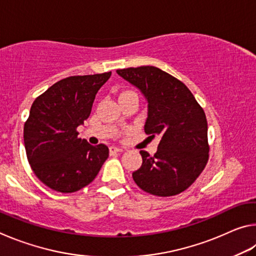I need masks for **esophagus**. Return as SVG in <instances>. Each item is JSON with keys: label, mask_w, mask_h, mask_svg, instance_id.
Instances as JSON below:
<instances>
[{"label": "esophagus", "mask_w": 256, "mask_h": 256, "mask_svg": "<svg viewBox=\"0 0 256 256\" xmlns=\"http://www.w3.org/2000/svg\"><path fill=\"white\" fill-rule=\"evenodd\" d=\"M122 151H123V149L118 148V146H110V154H118V152H122Z\"/></svg>", "instance_id": "esophagus-1"}]
</instances>
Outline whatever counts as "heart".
I'll list each match as a JSON object with an SVG mask.
<instances>
[{
	"mask_svg": "<svg viewBox=\"0 0 256 256\" xmlns=\"http://www.w3.org/2000/svg\"><path fill=\"white\" fill-rule=\"evenodd\" d=\"M123 94H124V92H123Z\"/></svg>",
	"mask_w": 256,
	"mask_h": 256,
	"instance_id": "obj_1",
	"label": "heart"
}]
</instances>
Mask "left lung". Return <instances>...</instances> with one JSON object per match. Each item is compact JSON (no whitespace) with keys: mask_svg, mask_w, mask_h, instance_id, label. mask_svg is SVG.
I'll return each mask as SVG.
<instances>
[{"mask_svg":"<svg viewBox=\"0 0 256 256\" xmlns=\"http://www.w3.org/2000/svg\"><path fill=\"white\" fill-rule=\"evenodd\" d=\"M148 104L144 132L162 136L157 152L141 150L136 184L157 196H172L194 183L209 158L206 114L183 82L154 66L118 70Z\"/></svg>","mask_w":256,"mask_h":256,"instance_id":"left-lung-1","label":"left lung"}]
</instances>
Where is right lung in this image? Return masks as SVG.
<instances>
[{
  "label": "right lung",
  "instance_id": "add662e5",
  "mask_svg": "<svg viewBox=\"0 0 256 256\" xmlns=\"http://www.w3.org/2000/svg\"><path fill=\"white\" fill-rule=\"evenodd\" d=\"M112 72L68 76L34 99L24 142L36 176L50 188L72 193L96 178L108 158L105 144L92 146L76 128L89 118L94 97Z\"/></svg>",
  "mask_w": 256,
  "mask_h": 256
}]
</instances>
